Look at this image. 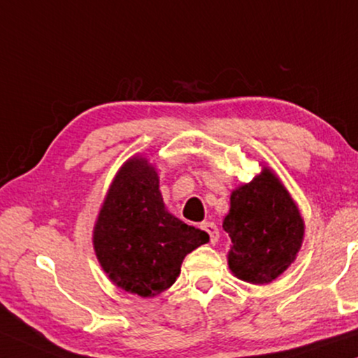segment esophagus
I'll return each instance as SVG.
<instances>
[{
	"label": "esophagus",
	"mask_w": 358,
	"mask_h": 358,
	"mask_svg": "<svg viewBox=\"0 0 358 358\" xmlns=\"http://www.w3.org/2000/svg\"><path fill=\"white\" fill-rule=\"evenodd\" d=\"M200 228H202L203 231L208 234V236H210V243L215 244V243L218 241V238H220V231H218L217 224H215L213 222H203L202 224H200Z\"/></svg>",
	"instance_id": "esophagus-1"
}]
</instances>
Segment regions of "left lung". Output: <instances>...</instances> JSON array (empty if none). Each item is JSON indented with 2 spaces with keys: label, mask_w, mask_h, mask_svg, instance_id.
I'll use <instances>...</instances> for the list:
<instances>
[{
  "label": "left lung",
  "mask_w": 358,
  "mask_h": 358,
  "mask_svg": "<svg viewBox=\"0 0 358 358\" xmlns=\"http://www.w3.org/2000/svg\"><path fill=\"white\" fill-rule=\"evenodd\" d=\"M223 228L231 238L229 268L256 285L271 283L290 267L305 234L295 200L268 168L233 190Z\"/></svg>",
  "instance_id": "obj_1"
}]
</instances>
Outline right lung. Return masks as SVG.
<instances>
[{"label": "right lung", "instance_id": "add662e5", "mask_svg": "<svg viewBox=\"0 0 358 358\" xmlns=\"http://www.w3.org/2000/svg\"><path fill=\"white\" fill-rule=\"evenodd\" d=\"M92 243L97 261L117 287L150 298L173 285L184 257L208 243V234L166 210L156 168L134 156L112 180Z\"/></svg>", "mask_w": 358, "mask_h": 358}]
</instances>
